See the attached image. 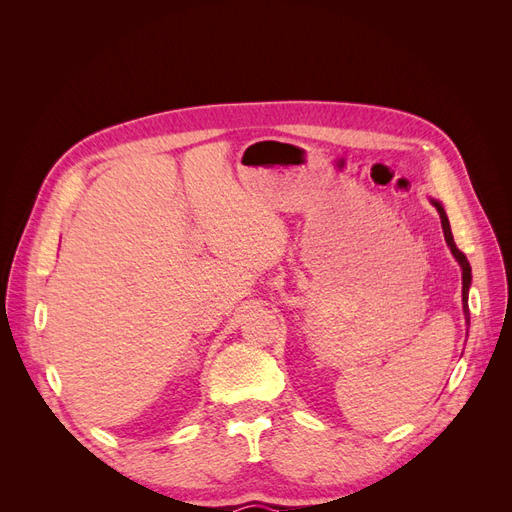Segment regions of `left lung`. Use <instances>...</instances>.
<instances>
[{"instance_id":"8db88e82","label":"left lung","mask_w":512,"mask_h":512,"mask_svg":"<svg viewBox=\"0 0 512 512\" xmlns=\"http://www.w3.org/2000/svg\"><path fill=\"white\" fill-rule=\"evenodd\" d=\"M431 205L438 209L440 213V220H442V230H444V239L448 243V247H451L453 256L457 258L459 267H461V282H463V288H461V301H463V314H466V322L470 324V307H468V290H470V284H472V269H470V262L466 258V254H463L459 247L455 245V239H453V232H451V224H448V218L444 213V207L438 203V200L431 198Z\"/></svg>"}]
</instances>
